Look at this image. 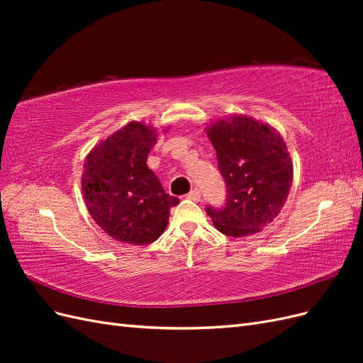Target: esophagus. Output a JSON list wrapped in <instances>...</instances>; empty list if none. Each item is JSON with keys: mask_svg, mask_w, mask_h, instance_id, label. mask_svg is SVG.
I'll list each match as a JSON object with an SVG mask.
<instances>
[{"mask_svg": "<svg viewBox=\"0 0 363 363\" xmlns=\"http://www.w3.org/2000/svg\"><path fill=\"white\" fill-rule=\"evenodd\" d=\"M188 199L192 200V201H200V200H201V192H200V189L194 188V189L188 194Z\"/></svg>", "mask_w": 363, "mask_h": 363, "instance_id": "esophagus-1", "label": "esophagus"}]
</instances>
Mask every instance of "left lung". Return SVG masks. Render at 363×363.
<instances>
[{
    "label": "left lung",
    "instance_id": "obj_1",
    "mask_svg": "<svg viewBox=\"0 0 363 363\" xmlns=\"http://www.w3.org/2000/svg\"><path fill=\"white\" fill-rule=\"evenodd\" d=\"M216 150L227 199L223 208L207 206L219 232L242 238L272 223L292 186V162L276 128L251 116L233 115L206 128Z\"/></svg>",
    "mask_w": 363,
    "mask_h": 363
}]
</instances>
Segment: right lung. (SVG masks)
Wrapping results in <instances>:
<instances>
[{"label": "right lung", "mask_w": 363, "mask_h": 363, "mask_svg": "<svg viewBox=\"0 0 363 363\" xmlns=\"http://www.w3.org/2000/svg\"><path fill=\"white\" fill-rule=\"evenodd\" d=\"M156 142V128L131 121L95 145L84 160L82 191L87 211L119 242H155L168 225L169 208L180 203L147 167Z\"/></svg>", "instance_id": "add662e5"}]
</instances>
